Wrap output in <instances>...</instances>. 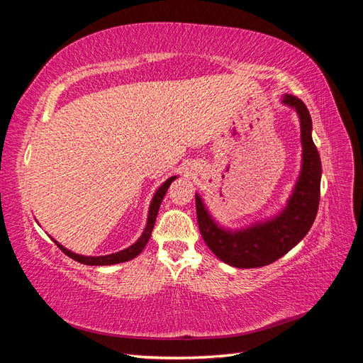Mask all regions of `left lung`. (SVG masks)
<instances>
[{
    "instance_id": "8db88e82",
    "label": "left lung",
    "mask_w": 363,
    "mask_h": 363,
    "mask_svg": "<svg viewBox=\"0 0 363 363\" xmlns=\"http://www.w3.org/2000/svg\"><path fill=\"white\" fill-rule=\"evenodd\" d=\"M281 103L298 113L303 145L300 177L281 213L265 223L232 232L213 221L200 195L195 194L196 219L204 242L216 257L236 268L265 267L286 255L309 232L320 206L321 159L312 140L311 113L294 95H284Z\"/></svg>"
}]
</instances>
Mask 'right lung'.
Masks as SVG:
<instances>
[{
	"mask_svg": "<svg viewBox=\"0 0 363 363\" xmlns=\"http://www.w3.org/2000/svg\"><path fill=\"white\" fill-rule=\"evenodd\" d=\"M177 179V177H171L168 179L167 182H164L160 188L157 189L156 195L152 196L151 200V204H150V211H148V221H147V225H145V230L144 233H142V236L136 240V242L133 245H130L128 248L125 250H121L118 252H113V255H107V256H96V257H91V256H82V255H75V252L69 251L65 248L63 245H60L57 240H54V244H56L65 255L69 256L71 259L77 260L83 263V265H92V267H103V265H115V263H123V262H127V260H131L135 259L139 252L145 248L148 239L151 236V232H152V227H155V223H156V216H157V212H159V207H160V203L163 200L164 194H167L169 184Z\"/></svg>",
	"mask_w": 363,
	"mask_h": 363,
	"instance_id": "right-lung-1",
	"label": "right lung"
}]
</instances>
